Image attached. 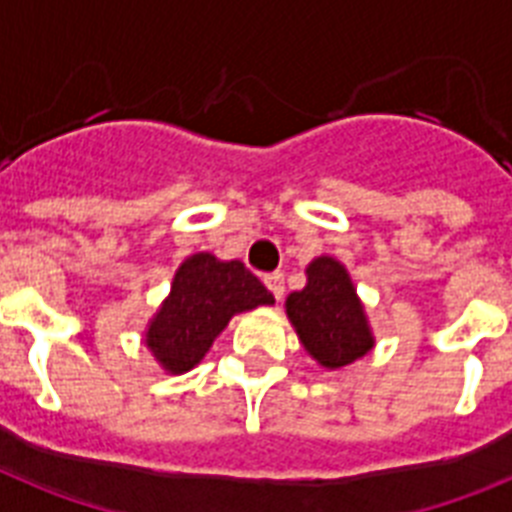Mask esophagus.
<instances>
[{"label": "esophagus", "instance_id": "esophagus-1", "mask_svg": "<svg viewBox=\"0 0 512 512\" xmlns=\"http://www.w3.org/2000/svg\"><path fill=\"white\" fill-rule=\"evenodd\" d=\"M264 285L272 290V295L280 301L282 295H285V274L282 272H272L264 277Z\"/></svg>", "mask_w": 512, "mask_h": 512}]
</instances>
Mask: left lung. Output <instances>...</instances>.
I'll return each mask as SVG.
<instances>
[{
  "label": "left lung",
  "mask_w": 512,
  "mask_h": 512,
  "mask_svg": "<svg viewBox=\"0 0 512 512\" xmlns=\"http://www.w3.org/2000/svg\"><path fill=\"white\" fill-rule=\"evenodd\" d=\"M285 314L306 353L335 371L374 348V332L348 269L332 256L306 266V287L287 295Z\"/></svg>",
  "instance_id": "8db88e82"
}]
</instances>
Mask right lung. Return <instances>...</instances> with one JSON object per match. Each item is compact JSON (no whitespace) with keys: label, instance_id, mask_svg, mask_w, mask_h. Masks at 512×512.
<instances>
[{"label":"right lung","instance_id":"obj_1","mask_svg":"<svg viewBox=\"0 0 512 512\" xmlns=\"http://www.w3.org/2000/svg\"><path fill=\"white\" fill-rule=\"evenodd\" d=\"M272 303L274 295L243 261L193 253L177 266L170 295L156 308L143 342L167 374H185L204 361L232 316Z\"/></svg>","mask_w":512,"mask_h":512}]
</instances>
